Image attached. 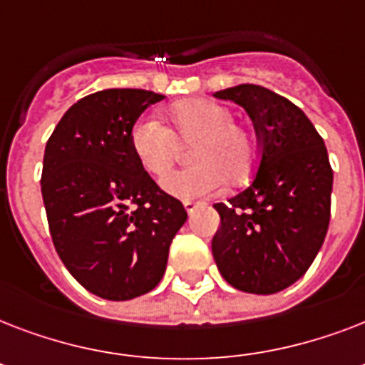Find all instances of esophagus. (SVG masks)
<instances>
[{"instance_id":"obj_1","label":"esophagus","mask_w":365,"mask_h":365,"mask_svg":"<svg viewBox=\"0 0 365 365\" xmlns=\"http://www.w3.org/2000/svg\"><path fill=\"white\" fill-rule=\"evenodd\" d=\"M183 208H185V212H187V214H193V212L199 208V202H193V200H185V202H183Z\"/></svg>"}]
</instances>
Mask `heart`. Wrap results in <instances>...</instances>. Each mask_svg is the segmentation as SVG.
Masks as SVG:
<instances>
[{"instance_id":"heart-1","label":"heart","mask_w":365,"mask_h":365,"mask_svg":"<svg viewBox=\"0 0 365 365\" xmlns=\"http://www.w3.org/2000/svg\"><path fill=\"white\" fill-rule=\"evenodd\" d=\"M170 128L155 119H140L130 128V149L142 168L153 176L170 170L180 142H195L189 151L193 166L163 180V189L178 199H195L246 182L257 165V145L235 113L214 100L191 98L168 111Z\"/></svg>"}]
</instances>
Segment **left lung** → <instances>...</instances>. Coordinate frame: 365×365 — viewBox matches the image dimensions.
I'll return each instance as SVG.
<instances>
[{"label": "left lung", "instance_id": "8db88e82", "mask_svg": "<svg viewBox=\"0 0 365 365\" xmlns=\"http://www.w3.org/2000/svg\"><path fill=\"white\" fill-rule=\"evenodd\" d=\"M214 96L240 106L255 126L261 159L248 187L214 205L220 227L212 254L222 277L246 294L271 295L297 282L322 248L334 172L309 117L259 85Z\"/></svg>", "mask_w": 365, "mask_h": 365}]
</instances>
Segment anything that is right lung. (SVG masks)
Listing matches in <instances>:
<instances>
[{
  "instance_id": "obj_1",
  "label": "right lung",
  "mask_w": 365,
  "mask_h": 365,
  "mask_svg": "<svg viewBox=\"0 0 365 365\" xmlns=\"http://www.w3.org/2000/svg\"><path fill=\"white\" fill-rule=\"evenodd\" d=\"M163 98L142 88L88 94L66 111L45 145L41 195L54 248L77 282L102 299L151 292L187 220L130 149L138 117Z\"/></svg>"
}]
</instances>
